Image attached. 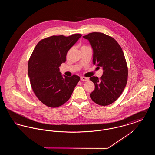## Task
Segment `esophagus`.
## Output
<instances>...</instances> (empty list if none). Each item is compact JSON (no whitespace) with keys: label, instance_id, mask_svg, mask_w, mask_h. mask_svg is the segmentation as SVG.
<instances>
[{"label":"esophagus","instance_id":"34e87169","mask_svg":"<svg viewBox=\"0 0 155 155\" xmlns=\"http://www.w3.org/2000/svg\"><path fill=\"white\" fill-rule=\"evenodd\" d=\"M80 79H81V81H87L89 80L88 78H87V77H81Z\"/></svg>","mask_w":155,"mask_h":155}]
</instances>
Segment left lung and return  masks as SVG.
Here are the masks:
<instances>
[{
	"instance_id": "1",
	"label": "left lung",
	"mask_w": 155,
	"mask_h": 155,
	"mask_svg": "<svg viewBox=\"0 0 155 155\" xmlns=\"http://www.w3.org/2000/svg\"><path fill=\"white\" fill-rule=\"evenodd\" d=\"M83 38L92 48L94 64L103 70L99 79L95 76L89 78L95 84L90 97L96 104L107 106L118 99L127 84L128 68L124 53L113 38L103 33L92 32Z\"/></svg>"
}]
</instances>
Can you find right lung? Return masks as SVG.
<instances>
[{
	"label": "right lung",
	"instance_id": "1",
	"mask_svg": "<svg viewBox=\"0 0 155 155\" xmlns=\"http://www.w3.org/2000/svg\"><path fill=\"white\" fill-rule=\"evenodd\" d=\"M82 36L48 37L34 48L28 64V73L32 89L38 99L50 107L61 106L70 99L80 78L62 76L59 67L65 63L67 52Z\"/></svg>",
	"mask_w": 155,
	"mask_h": 155
}]
</instances>
